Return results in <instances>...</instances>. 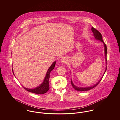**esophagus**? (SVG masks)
<instances>
[{
	"mask_svg": "<svg viewBox=\"0 0 120 120\" xmlns=\"http://www.w3.org/2000/svg\"><path fill=\"white\" fill-rule=\"evenodd\" d=\"M67 60L66 57H63L61 59V62L62 63H65L67 62Z\"/></svg>",
	"mask_w": 120,
	"mask_h": 120,
	"instance_id": "34e87169",
	"label": "esophagus"
}]
</instances>
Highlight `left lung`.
I'll return each mask as SVG.
<instances>
[{
    "instance_id": "1",
    "label": "left lung",
    "mask_w": 120,
    "mask_h": 120,
    "mask_svg": "<svg viewBox=\"0 0 120 120\" xmlns=\"http://www.w3.org/2000/svg\"><path fill=\"white\" fill-rule=\"evenodd\" d=\"M91 30L94 34V38L95 39H96L97 40H99L100 41H101V42H102L103 44H104V51H105V60H106V61L107 62V46L105 44V43H104L103 41V38H102V35L96 29L94 28V27H92ZM106 64H107V63L106 62ZM107 67L106 66V68L105 69V71H104V74H105L106 70H107ZM103 74V75H104ZM103 77L101 78V79L99 80V81L96 84L94 85V86H90V87H77L76 86H75L74 84L73 83L72 80H71V84L72 86V87H73V88L75 90H77V91H88V90H91L92 89H93L96 86H97V85H98V84L100 82V81L102 80Z\"/></svg>"
}]
</instances>
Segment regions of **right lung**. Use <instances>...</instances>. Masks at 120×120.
<instances>
[{
	"label": "right lung",
	"mask_w": 120,
	"mask_h": 120,
	"mask_svg": "<svg viewBox=\"0 0 120 120\" xmlns=\"http://www.w3.org/2000/svg\"><path fill=\"white\" fill-rule=\"evenodd\" d=\"M55 64H56V62L55 61L49 67V68L47 72L45 79L44 80L43 83L40 85V86H38L37 87H36L34 89H32L26 88L25 87H24V88L27 91L36 94H44L46 93L49 89V79L50 77V73L52 71L54 68ZM13 73L14 74L13 72Z\"/></svg>",
	"instance_id": "obj_1"
}]
</instances>
